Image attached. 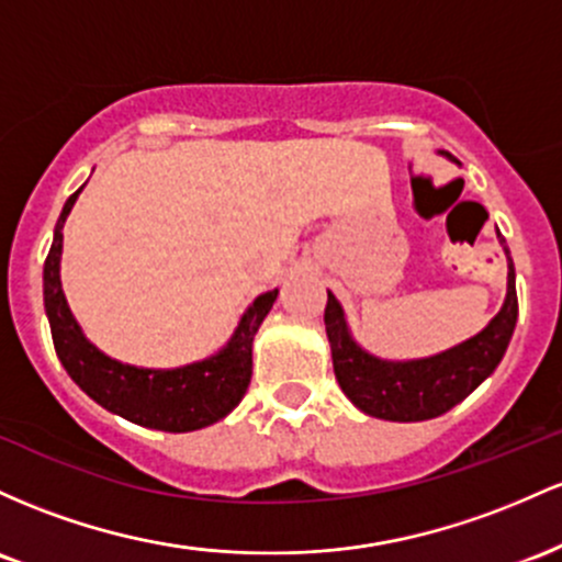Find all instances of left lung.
<instances>
[{
    "instance_id": "obj_1",
    "label": "left lung",
    "mask_w": 562,
    "mask_h": 562,
    "mask_svg": "<svg viewBox=\"0 0 562 562\" xmlns=\"http://www.w3.org/2000/svg\"><path fill=\"white\" fill-rule=\"evenodd\" d=\"M504 244V238H502ZM509 257V249L504 247ZM518 321L515 268L509 257L507 300L477 337L435 358L412 363H387L369 356L350 339L342 307L329 292L324 311L326 337L331 342L334 374L339 387L358 408L390 422H422L446 414L464 401L502 361Z\"/></svg>"
}]
</instances>
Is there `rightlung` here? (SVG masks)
<instances>
[{
  "instance_id": "add662e5",
  "label": "right lung",
  "mask_w": 562,
  "mask_h": 562,
  "mask_svg": "<svg viewBox=\"0 0 562 562\" xmlns=\"http://www.w3.org/2000/svg\"><path fill=\"white\" fill-rule=\"evenodd\" d=\"M79 191L71 193L63 206L58 225H55L53 247L44 260V311H47L60 363L92 401L135 425L164 432H191L223 419L247 393L251 380V339L279 297V289L260 294L251 302L228 348L220 350L210 361L172 371L137 369V366L113 361L87 342L60 289L63 223Z\"/></svg>"
}]
</instances>
